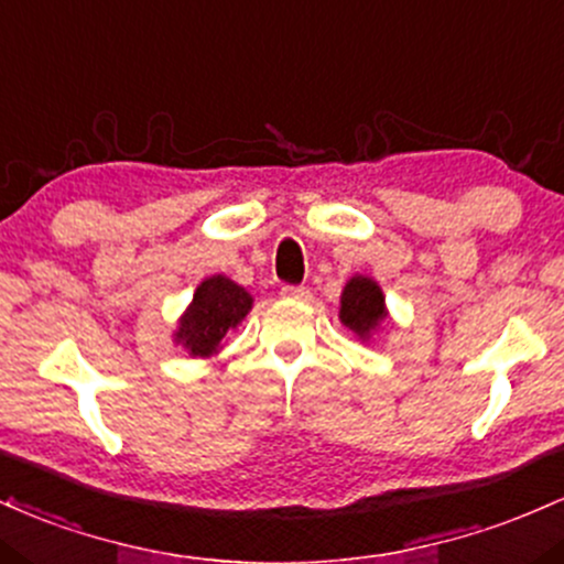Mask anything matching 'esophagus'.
Masks as SVG:
<instances>
[{
	"instance_id": "obj_1",
	"label": "esophagus",
	"mask_w": 564,
	"mask_h": 564,
	"mask_svg": "<svg viewBox=\"0 0 564 564\" xmlns=\"http://www.w3.org/2000/svg\"><path fill=\"white\" fill-rule=\"evenodd\" d=\"M282 299L308 301V299H312V293H308L306 288H299V284H284V288H282Z\"/></svg>"
}]
</instances>
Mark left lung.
Masks as SVG:
<instances>
[{
  "label": "left lung",
  "instance_id": "left-lung-1",
  "mask_svg": "<svg viewBox=\"0 0 564 564\" xmlns=\"http://www.w3.org/2000/svg\"><path fill=\"white\" fill-rule=\"evenodd\" d=\"M340 322L357 333L359 340H367L381 327V322L389 316L386 312V299L376 280L370 276H351L340 293Z\"/></svg>",
  "mask_w": 564,
  "mask_h": 564
}]
</instances>
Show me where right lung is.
<instances>
[{
  "instance_id": "obj_1",
  "label": "right lung",
  "mask_w": 564,
  "mask_h": 564,
  "mask_svg": "<svg viewBox=\"0 0 564 564\" xmlns=\"http://www.w3.org/2000/svg\"><path fill=\"white\" fill-rule=\"evenodd\" d=\"M250 308L252 295L248 290L224 274L207 276L178 319V330L173 333L175 344H181L192 357H213Z\"/></svg>"
}]
</instances>
